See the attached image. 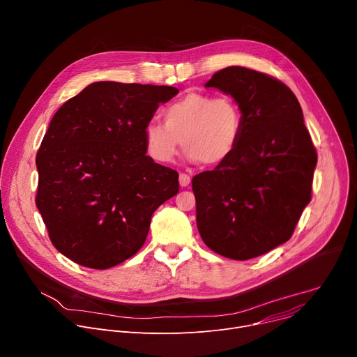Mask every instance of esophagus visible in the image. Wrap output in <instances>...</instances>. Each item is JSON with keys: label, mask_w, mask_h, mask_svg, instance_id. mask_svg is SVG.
Returning <instances> with one entry per match:
<instances>
[{"label": "esophagus", "mask_w": 357, "mask_h": 357, "mask_svg": "<svg viewBox=\"0 0 357 357\" xmlns=\"http://www.w3.org/2000/svg\"><path fill=\"white\" fill-rule=\"evenodd\" d=\"M178 181H180V185H181V187H187V185L190 184L191 178H190V176H188V174H185V173H180V176H178Z\"/></svg>", "instance_id": "34e87169"}]
</instances>
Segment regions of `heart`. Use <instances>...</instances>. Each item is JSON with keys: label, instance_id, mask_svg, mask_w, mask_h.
<instances>
[{"label": "heart", "instance_id": "1", "mask_svg": "<svg viewBox=\"0 0 357 357\" xmlns=\"http://www.w3.org/2000/svg\"><path fill=\"white\" fill-rule=\"evenodd\" d=\"M162 124L144 127L147 154L157 162H172L180 146L191 161L220 166L237 150L244 131L240 104L230 96L214 97L190 91L164 108Z\"/></svg>", "mask_w": 357, "mask_h": 357}]
</instances>
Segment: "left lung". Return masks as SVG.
I'll return each mask as SVG.
<instances>
[{"label": "left lung", "instance_id": "1", "mask_svg": "<svg viewBox=\"0 0 357 357\" xmlns=\"http://www.w3.org/2000/svg\"><path fill=\"white\" fill-rule=\"evenodd\" d=\"M241 107L244 131L234 154L193 177L199 233L217 255L249 260L286 243L312 199L316 149L293 91L238 66L206 83Z\"/></svg>", "mask_w": 357, "mask_h": 357}]
</instances>
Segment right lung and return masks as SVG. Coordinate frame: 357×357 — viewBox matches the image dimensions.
<instances>
[{"label": "right lung", "instance_id": "add662e5", "mask_svg": "<svg viewBox=\"0 0 357 357\" xmlns=\"http://www.w3.org/2000/svg\"><path fill=\"white\" fill-rule=\"evenodd\" d=\"M177 93L97 81L54 114L36 158V204L54 248L74 263L104 270L130 259L153 213L178 193V173L144 146L158 104Z\"/></svg>", "mask_w": 357, "mask_h": 357}]
</instances>
